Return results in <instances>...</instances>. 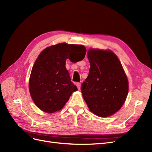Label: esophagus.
<instances>
[{"label":"esophagus","mask_w":152,"mask_h":152,"mask_svg":"<svg viewBox=\"0 0 152 152\" xmlns=\"http://www.w3.org/2000/svg\"><path fill=\"white\" fill-rule=\"evenodd\" d=\"M76 86H77V87L78 89L80 90V86H81L80 83H79V82H78V83H77V84H76Z\"/></svg>","instance_id":"34e87169"}]
</instances>
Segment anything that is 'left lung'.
I'll list each match as a JSON object with an SVG mask.
<instances>
[{
    "label": "left lung",
    "instance_id": "obj_1",
    "mask_svg": "<svg viewBox=\"0 0 152 152\" xmlns=\"http://www.w3.org/2000/svg\"><path fill=\"white\" fill-rule=\"evenodd\" d=\"M89 75L82 84L84 99L90 111L107 117L121 108L129 91L127 77L117 55L110 50L90 48Z\"/></svg>",
    "mask_w": 152,
    "mask_h": 152
}]
</instances>
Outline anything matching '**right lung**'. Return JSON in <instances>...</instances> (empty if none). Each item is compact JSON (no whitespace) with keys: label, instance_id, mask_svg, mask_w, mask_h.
<instances>
[{"label":"right lung","instance_id":"obj_1","mask_svg":"<svg viewBox=\"0 0 152 152\" xmlns=\"http://www.w3.org/2000/svg\"><path fill=\"white\" fill-rule=\"evenodd\" d=\"M86 52L83 45L63 42L50 45L40 53L29 79L30 96L40 110L49 113L61 110L77 91L65 67L66 60L76 55L83 59Z\"/></svg>","mask_w":152,"mask_h":152}]
</instances>
